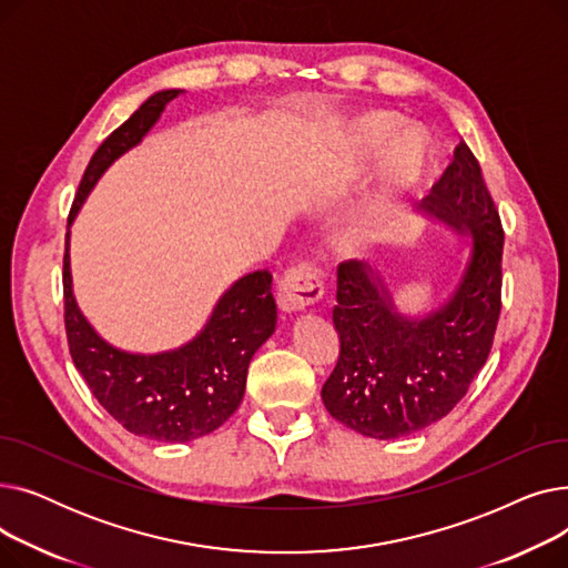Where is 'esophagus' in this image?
Listing matches in <instances>:
<instances>
[{
    "mask_svg": "<svg viewBox=\"0 0 568 568\" xmlns=\"http://www.w3.org/2000/svg\"><path fill=\"white\" fill-rule=\"evenodd\" d=\"M324 287L317 268L311 262H300L287 268L278 283V308L283 313H302L320 302Z\"/></svg>",
    "mask_w": 568,
    "mask_h": 568,
    "instance_id": "esophagus-1",
    "label": "esophagus"
}]
</instances>
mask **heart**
Returning a JSON list of instances; mask_svg holds the SVG:
<instances>
[{"mask_svg":"<svg viewBox=\"0 0 568 568\" xmlns=\"http://www.w3.org/2000/svg\"><path fill=\"white\" fill-rule=\"evenodd\" d=\"M400 119L389 112H368L356 116L349 124L347 142L356 161L368 163L375 156H382V182L384 191L392 200L409 193L419 186L428 170L430 149L428 140L422 131L405 129L400 134ZM384 221L375 219L362 225L359 230V244L368 246L375 239L382 236Z\"/></svg>","mask_w":568,"mask_h":568,"instance_id":"obj_1","label":"heart"}]
</instances>
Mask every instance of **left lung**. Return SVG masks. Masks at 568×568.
<instances>
[{
	"label": "left lung",
	"instance_id": "1",
	"mask_svg": "<svg viewBox=\"0 0 568 568\" xmlns=\"http://www.w3.org/2000/svg\"><path fill=\"white\" fill-rule=\"evenodd\" d=\"M424 206L471 236L460 281L437 311L407 317L366 262L338 264L341 352L322 400L336 422L373 439H398L449 414L484 368L499 320L504 230L465 142Z\"/></svg>",
	"mask_w": 568,
	"mask_h": 568
}]
</instances>
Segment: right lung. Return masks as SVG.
Segmentation results:
<instances>
[{
	"instance_id": "right-lung-1",
	"label": "right lung",
	"mask_w": 568,
	"mask_h": 568,
	"mask_svg": "<svg viewBox=\"0 0 568 568\" xmlns=\"http://www.w3.org/2000/svg\"><path fill=\"white\" fill-rule=\"evenodd\" d=\"M179 94L182 89H165L149 97L103 140L82 174L69 227L101 174L140 144ZM69 239L71 232H67L64 253L69 349L103 409L129 433L156 442H191L223 426L244 398L253 354L276 329L272 274L262 268L239 278L225 290L204 329L186 345L159 354H133L103 341L80 313L73 296Z\"/></svg>"
}]
</instances>
